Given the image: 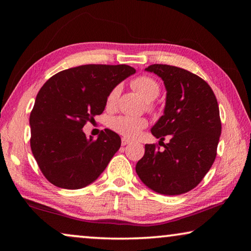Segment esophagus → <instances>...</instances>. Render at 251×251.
I'll use <instances>...</instances> for the list:
<instances>
[{
    "label": "esophagus",
    "instance_id": "1",
    "mask_svg": "<svg viewBox=\"0 0 251 251\" xmlns=\"http://www.w3.org/2000/svg\"><path fill=\"white\" fill-rule=\"evenodd\" d=\"M128 144H130V141L129 139H127V138H122V145L123 146H125V145H128Z\"/></svg>",
    "mask_w": 251,
    "mask_h": 251
}]
</instances>
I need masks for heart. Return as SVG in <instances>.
Listing matches in <instances>:
<instances>
[{
  "instance_id": "1",
  "label": "heart",
  "mask_w": 251,
  "mask_h": 251,
  "mask_svg": "<svg viewBox=\"0 0 251 251\" xmlns=\"http://www.w3.org/2000/svg\"><path fill=\"white\" fill-rule=\"evenodd\" d=\"M131 86L147 101L154 100L159 94V85L151 76H139L131 82ZM121 93V87H114L107 96V107H114ZM110 128L128 138L137 137L141 130L147 126V121L143 117L116 116L110 120Z\"/></svg>"
}]
</instances>
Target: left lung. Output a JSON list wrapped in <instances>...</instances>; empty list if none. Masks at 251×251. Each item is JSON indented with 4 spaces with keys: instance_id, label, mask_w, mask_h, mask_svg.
Returning <instances> with one entry per match:
<instances>
[{
    "instance_id": "8db88e82",
    "label": "left lung",
    "mask_w": 251,
    "mask_h": 251,
    "mask_svg": "<svg viewBox=\"0 0 251 251\" xmlns=\"http://www.w3.org/2000/svg\"><path fill=\"white\" fill-rule=\"evenodd\" d=\"M163 79L166 101L163 116L151 127L159 142L146 144L145 154L136 164V173L148 188L161 195H181L195 188L216 158L222 134L219 107L205 80L184 69L154 64L145 69Z\"/></svg>"
}]
</instances>
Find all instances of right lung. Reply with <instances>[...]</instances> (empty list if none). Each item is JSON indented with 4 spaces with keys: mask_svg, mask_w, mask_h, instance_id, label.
Listing matches in <instances>:
<instances>
[{
    "mask_svg": "<svg viewBox=\"0 0 251 251\" xmlns=\"http://www.w3.org/2000/svg\"><path fill=\"white\" fill-rule=\"evenodd\" d=\"M136 73L128 65H80L58 72L37 93L29 116L34 158L50 182L79 189L95 181L121 147L106 128L94 139L83 127L104 112L107 96Z\"/></svg>",
    "mask_w": 251,
    "mask_h": 251,
    "instance_id": "right-lung-1",
    "label": "right lung"
}]
</instances>
